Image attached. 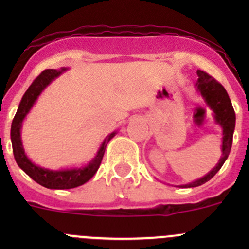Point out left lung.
<instances>
[{"instance_id":"obj_1","label":"left lung","mask_w":249,"mask_h":249,"mask_svg":"<svg viewBox=\"0 0 249 249\" xmlns=\"http://www.w3.org/2000/svg\"><path fill=\"white\" fill-rule=\"evenodd\" d=\"M196 73L197 77H199L196 83L197 91L201 94V96L203 97L206 104L208 105V107L213 110L215 122L223 129L222 157H220L219 161L215 165V167H213L207 175L203 176L200 179H196L195 182L179 185L180 188H194L205 184L206 182H208L215 173L219 171L220 167L223 166L225 160L229 157L230 149H231L232 145L233 130H235V110L232 108L231 101H230V97L228 95L227 90L224 89V87L219 82H217L214 78L211 77L206 72L197 70Z\"/></svg>"}]
</instances>
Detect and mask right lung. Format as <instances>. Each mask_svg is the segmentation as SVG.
<instances>
[{"instance_id":"obj_1","label":"right lung","mask_w":249,"mask_h":249,"mask_svg":"<svg viewBox=\"0 0 249 249\" xmlns=\"http://www.w3.org/2000/svg\"><path fill=\"white\" fill-rule=\"evenodd\" d=\"M67 69L61 70H44L36 79L32 82L29 89L22 96L21 101H20L19 107L14 115V119L12 122L11 127V140H12V147H13V154L16 158V161L18 166L22 170L26 175H29L35 182L38 184L43 185L48 189H71V188L79 187V185L87 183L92 176L96 173L99 170L100 165H101L102 158H104L105 150H106L107 144L113 137L115 136L117 132H112L102 142L101 147H100L99 152H97L96 157L84 167H79V169H66V170H59V171H54V170H48L39 167L35 165L29 158L25 154L24 147H22L21 136H20V130H21L22 120L25 119L27 113L32 108L34 104L36 102L37 97L41 95V92L55 79L66 71Z\"/></svg>"}]
</instances>
